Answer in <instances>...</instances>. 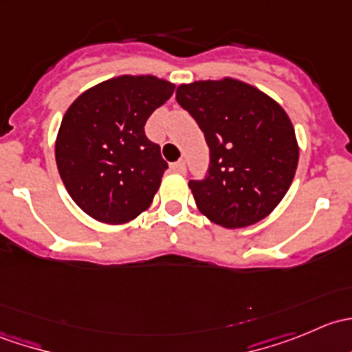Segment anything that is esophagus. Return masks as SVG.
Returning a JSON list of instances; mask_svg holds the SVG:
<instances>
[{
    "label": "esophagus",
    "mask_w": 352,
    "mask_h": 352,
    "mask_svg": "<svg viewBox=\"0 0 352 352\" xmlns=\"http://www.w3.org/2000/svg\"><path fill=\"white\" fill-rule=\"evenodd\" d=\"M170 168H172V172H177V173H184L186 172V163L180 160V162H175L170 165Z\"/></svg>",
    "instance_id": "1"
}]
</instances>
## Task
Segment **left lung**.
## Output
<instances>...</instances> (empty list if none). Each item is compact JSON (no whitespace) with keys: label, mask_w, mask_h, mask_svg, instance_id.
Wrapping results in <instances>:
<instances>
[{"label":"left lung","mask_w":352,"mask_h":352,"mask_svg":"<svg viewBox=\"0 0 352 352\" xmlns=\"http://www.w3.org/2000/svg\"><path fill=\"white\" fill-rule=\"evenodd\" d=\"M175 98L209 146L208 173L189 180L199 211L225 228L264 219L286 196L298 166L287 113L261 90L232 78L180 85Z\"/></svg>","instance_id":"1"}]
</instances>
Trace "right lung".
Returning <instances> with one entry per match:
<instances>
[{"label":"right lung","instance_id":"obj_1","mask_svg":"<svg viewBox=\"0 0 352 352\" xmlns=\"http://www.w3.org/2000/svg\"><path fill=\"white\" fill-rule=\"evenodd\" d=\"M175 85L119 76L81 94L63 117L56 163L71 199L91 218L120 225L150 208L168 165L144 134Z\"/></svg>","mask_w":352,"mask_h":352}]
</instances>
